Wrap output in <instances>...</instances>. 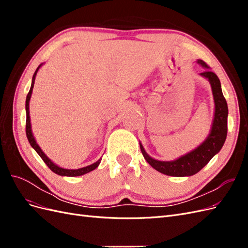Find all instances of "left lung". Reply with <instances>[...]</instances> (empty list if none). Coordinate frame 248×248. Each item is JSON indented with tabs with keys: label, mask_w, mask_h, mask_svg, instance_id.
Masks as SVG:
<instances>
[{
	"label": "left lung",
	"mask_w": 248,
	"mask_h": 248,
	"mask_svg": "<svg viewBox=\"0 0 248 248\" xmlns=\"http://www.w3.org/2000/svg\"><path fill=\"white\" fill-rule=\"evenodd\" d=\"M198 64L206 69L200 76L209 80L211 85L213 99H214V117L211 129L206 140L192 151L180 156L179 158L170 161H162L152 158L140 144V151L147 162L156 170L164 175L172 177H189L197 174L206 164L218 153L227 139L228 132V104L223 97L220 80L216 74L209 70V66L202 61L198 60Z\"/></svg>",
	"instance_id": "1"
}]
</instances>
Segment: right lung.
Segmentation results:
<instances>
[{"mask_svg": "<svg viewBox=\"0 0 248 248\" xmlns=\"http://www.w3.org/2000/svg\"><path fill=\"white\" fill-rule=\"evenodd\" d=\"M43 64H40L38 66V68L36 69L33 78H32V85L31 88H30V91L28 93L27 96V99H26V112H27V123H26V133H27V138L28 140L30 142V145L32 146V148L35 150V151L38 153V155L41 157L42 160L46 163V166L55 172L57 175L60 176H64V177H78V176H81V175H85L87 172H90L94 170L97 167L99 166V163L101 161V158L97 160L96 162L90 164L88 167L85 168H80V169H77V170H69V169H64L59 167L58 164H56L54 161H51L48 157L46 155L41 148L39 147V145L37 144V141L33 136V132H32V126H31V118H30V109H29V106H30V99H31V96H32V92H33V88H34V82H35V78L37 76V72H38L39 68L42 66Z\"/></svg>", "mask_w": 248, "mask_h": 248, "instance_id": "obj_1", "label": "right lung"}]
</instances>
